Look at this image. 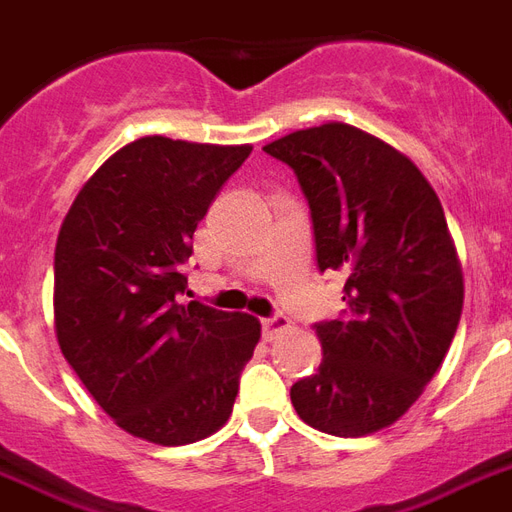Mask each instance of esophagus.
<instances>
[{
    "label": "esophagus",
    "mask_w": 512,
    "mask_h": 512,
    "mask_svg": "<svg viewBox=\"0 0 512 512\" xmlns=\"http://www.w3.org/2000/svg\"><path fill=\"white\" fill-rule=\"evenodd\" d=\"M261 329H264V337H267V340H275L283 329H288V318L280 313L272 315V318H264V321H261Z\"/></svg>",
    "instance_id": "34e87169"
}]
</instances>
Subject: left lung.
Masks as SVG:
<instances>
[{
    "instance_id": "8db88e82",
    "label": "left lung",
    "mask_w": 512,
    "mask_h": 512,
    "mask_svg": "<svg viewBox=\"0 0 512 512\" xmlns=\"http://www.w3.org/2000/svg\"><path fill=\"white\" fill-rule=\"evenodd\" d=\"M264 151L305 191L318 270L345 275L343 318L315 324L324 359L291 386V405L334 437L380 432L421 397L459 326L464 275L443 205L405 153L351 124Z\"/></svg>"
}]
</instances>
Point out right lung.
<instances>
[{
  "instance_id": "right-lung-1",
  "label": "right lung",
  "mask_w": 512,
  "mask_h": 512,
  "mask_svg": "<svg viewBox=\"0 0 512 512\" xmlns=\"http://www.w3.org/2000/svg\"><path fill=\"white\" fill-rule=\"evenodd\" d=\"M253 145L140 137L80 188L56 240V340L96 405L156 445L229 421L259 318L183 302L191 240Z\"/></svg>"
}]
</instances>
